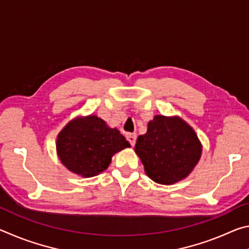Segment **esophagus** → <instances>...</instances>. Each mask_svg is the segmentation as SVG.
<instances>
[{
    "instance_id": "esophagus-1",
    "label": "esophagus",
    "mask_w": 249,
    "mask_h": 249,
    "mask_svg": "<svg viewBox=\"0 0 249 249\" xmlns=\"http://www.w3.org/2000/svg\"><path fill=\"white\" fill-rule=\"evenodd\" d=\"M126 137H127V141L129 142V144L134 146L135 142H136V138H137L136 134H127V136Z\"/></svg>"
}]
</instances>
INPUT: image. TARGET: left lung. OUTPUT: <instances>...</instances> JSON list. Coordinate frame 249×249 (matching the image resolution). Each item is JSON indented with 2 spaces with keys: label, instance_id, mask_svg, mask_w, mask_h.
<instances>
[{
  "label": "left lung",
  "instance_id": "1",
  "mask_svg": "<svg viewBox=\"0 0 249 249\" xmlns=\"http://www.w3.org/2000/svg\"><path fill=\"white\" fill-rule=\"evenodd\" d=\"M135 153L151 180L169 185L191 174L201 158L202 144L181 117L155 115L147 133L138 136Z\"/></svg>",
  "mask_w": 249,
  "mask_h": 249
}]
</instances>
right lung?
I'll list each match as a JSON object with an SVG mask.
<instances>
[{"label":"right lung","mask_w":249,"mask_h":249,"mask_svg":"<svg viewBox=\"0 0 249 249\" xmlns=\"http://www.w3.org/2000/svg\"><path fill=\"white\" fill-rule=\"evenodd\" d=\"M130 147L117 128L94 114L69 121L57 136V155L69 171L91 178L103 172L116 153Z\"/></svg>","instance_id":"right-lung-1"}]
</instances>
